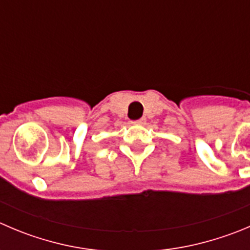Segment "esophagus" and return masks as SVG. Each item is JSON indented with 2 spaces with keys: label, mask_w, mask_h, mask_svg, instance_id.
<instances>
[{
  "label": "esophagus",
  "mask_w": 250,
  "mask_h": 250,
  "mask_svg": "<svg viewBox=\"0 0 250 250\" xmlns=\"http://www.w3.org/2000/svg\"><path fill=\"white\" fill-rule=\"evenodd\" d=\"M145 123V118H141L139 119V120H132L131 124L132 125H142V124Z\"/></svg>",
  "instance_id": "34e87169"
}]
</instances>
